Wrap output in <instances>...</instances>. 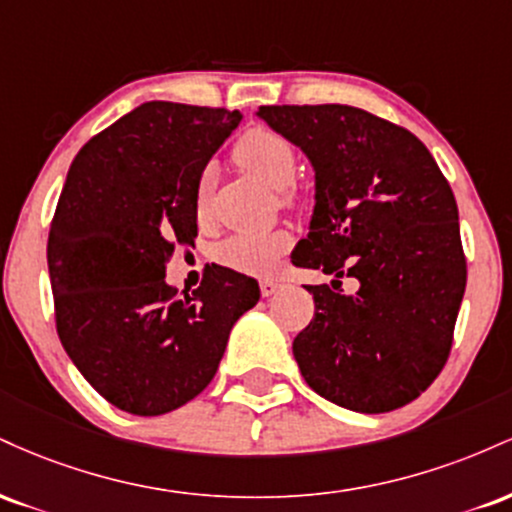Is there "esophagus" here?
<instances>
[{"instance_id":"obj_1","label":"esophagus","mask_w":512,"mask_h":512,"mask_svg":"<svg viewBox=\"0 0 512 512\" xmlns=\"http://www.w3.org/2000/svg\"><path fill=\"white\" fill-rule=\"evenodd\" d=\"M281 289V284L279 281H274V279H262L260 281V291H262V298H272L276 291Z\"/></svg>"}]
</instances>
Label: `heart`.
<instances>
[{
	"label": "heart",
	"mask_w": 512,
	"mask_h": 512,
	"mask_svg": "<svg viewBox=\"0 0 512 512\" xmlns=\"http://www.w3.org/2000/svg\"><path fill=\"white\" fill-rule=\"evenodd\" d=\"M238 166L262 180L269 190L284 192L296 180V151L281 134L272 129H250L238 139L236 151ZM214 166H207L199 173L195 187V216L204 221L209 216L211 190H214ZM291 248V236L286 231L262 233V236H231L216 245V262L228 269H236L243 274H269L279 262V257Z\"/></svg>",
	"instance_id": "b5f03b06"
}]
</instances>
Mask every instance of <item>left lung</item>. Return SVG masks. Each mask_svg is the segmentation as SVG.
<instances>
[{
  "instance_id": "8db88e82",
  "label": "left lung",
  "mask_w": 512,
  "mask_h": 512,
  "mask_svg": "<svg viewBox=\"0 0 512 512\" xmlns=\"http://www.w3.org/2000/svg\"><path fill=\"white\" fill-rule=\"evenodd\" d=\"M257 117L315 170L293 264L358 281L356 293L308 286L315 317L293 339L305 383L361 414L404 407L448 361L467 284L448 180L414 134L361 108L262 105Z\"/></svg>"
}]
</instances>
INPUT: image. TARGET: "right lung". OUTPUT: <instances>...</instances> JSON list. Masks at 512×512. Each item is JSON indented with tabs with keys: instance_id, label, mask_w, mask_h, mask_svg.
<instances>
[{
	"instance_id": "1",
	"label": "right lung",
	"mask_w": 512,
	"mask_h": 512,
	"mask_svg": "<svg viewBox=\"0 0 512 512\" xmlns=\"http://www.w3.org/2000/svg\"><path fill=\"white\" fill-rule=\"evenodd\" d=\"M240 113L151 101L76 154L48 238L60 342L117 409L161 416L211 383L238 317L260 301L250 276L211 267L175 296L166 264L197 236L195 187Z\"/></svg>"
}]
</instances>
